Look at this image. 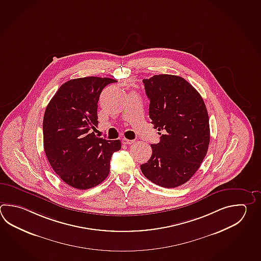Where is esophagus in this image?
Instances as JSON below:
<instances>
[{"mask_svg": "<svg viewBox=\"0 0 261 261\" xmlns=\"http://www.w3.org/2000/svg\"><path fill=\"white\" fill-rule=\"evenodd\" d=\"M122 144H124V145H130V144L134 143V142H135V140H130V139H122Z\"/></svg>", "mask_w": 261, "mask_h": 261, "instance_id": "obj_1", "label": "esophagus"}]
</instances>
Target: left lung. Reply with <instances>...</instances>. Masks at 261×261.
<instances>
[{"label":"left lung","instance_id":"1","mask_svg":"<svg viewBox=\"0 0 261 261\" xmlns=\"http://www.w3.org/2000/svg\"><path fill=\"white\" fill-rule=\"evenodd\" d=\"M143 84L161 140L150 145L151 157L140 169L156 185L176 188L190 180L207 152V110L198 91L180 76L154 75Z\"/></svg>","mask_w":261,"mask_h":261}]
</instances>
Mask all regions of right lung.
<instances>
[{"label":"right lung","mask_w":261,"mask_h":261,"mask_svg":"<svg viewBox=\"0 0 261 261\" xmlns=\"http://www.w3.org/2000/svg\"><path fill=\"white\" fill-rule=\"evenodd\" d=\"M111 78L84 77L59 87L44 112L43 148L53 170L66 184L87 190L100 184L110 173V163L121 149L120 140L96 137L97 102Z\"/></svg>","instance_id":"right-lung-1"}]
</instances>
